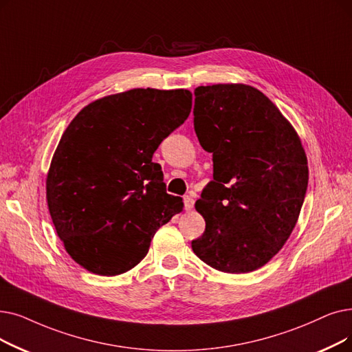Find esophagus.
<instances>
[{
    "instance_id": "obj_1",
    "label": "esophagus",
    "mask_w": 352,
    "mask_h": 352,
    "mask_svg": "<svg viewBox=\"0 0 352 352\" xmlns=\"http://www.w3.org/2000/svg\"><path fill=\"white\" fill-rule=\"evenodd\" d=\"M192 207H194V198L190 197V195L184 197V208H186V211L192 210Z\"/></svg>"
}]
</instances>
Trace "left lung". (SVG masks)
<instances>
[{"mask_svg": "<svg viewBox=\"0 0 352 352\" xmlns=\"http://www.w3.org/2000/svg\"><path fill=\"white\" fill-rule=\"evenodd\" d=\"M194 129L212 154V181L197 200L206 232L191 241L212 269L265 266L296 226L308 160L289 120L261 90L241 83L198 86Z\"/></svg>", "mask_w": 352, "mask_h": 352, "instance_id": "1", "label": "left lung"}]
</instances>
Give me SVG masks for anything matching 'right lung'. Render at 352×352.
Here are the masks:
<instances>
[{"instance_id": "add662e5", "label": "right lung", "mask_w": 352, "mask_h": 352, "mask_svg": "<svg viewBox=\"0 0 352 352\" xmlns=\"http://www.w3.org/2000/svg\"><path fill=\"white\" fill-rule=\"evenodd\" d=\"M191 106L186 89H132L89 103L70 122L45 191L57 236L76 263L102 276L125 273L182 211L152 155Z\"/></svg>"}]
</instances>
